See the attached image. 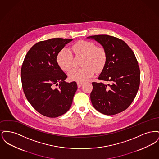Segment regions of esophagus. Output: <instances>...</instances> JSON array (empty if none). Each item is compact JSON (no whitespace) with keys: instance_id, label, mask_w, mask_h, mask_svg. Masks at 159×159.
<instances>
[{"instance_id":"34e87169","label":"esophagus","mask_w":159,"mask_h":159,"mask_svg":"<svg viewBox=\"0 0 159 159\" xmlns=\"http://www.w3.org/2000/svg\"><path fill=\"white\" fill-rule=\"evenodd\" d=\"M77 86H78V88H80L81 86H82V85L83 84V83L82 82H77Z\"/></svg>"}]
</instances>
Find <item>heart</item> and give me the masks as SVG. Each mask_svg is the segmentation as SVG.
I'll list each match as a JSON object with an SVG mask.
<instances>
[{
	"label": "heart",
	"instance_id": "1",
	"mask_svg": "<svg viewBox=\"0 0 159 159\" xmlns=\"http://www.w3.org/2000/svg\"><path fill=\"white\" fill-rule=\"evenodd\" d=\"M71 51L76 56L83 57L81 68H74L69 73L71 80L82 82L93 75L95 71L98 72L104 67L107 62V52L102 47H97L93 42L80 40L71 46ZM57 62L64 71H68L72 67L73 55L67 49L64 48L57 57Z\"/></svg>",
	"mask_w": 159,
	"mask_h": 159
}]
</instances>
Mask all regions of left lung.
Returning a JSON list of instances; mask_svg holds the SVG:
<instances>
[{
	"label": "left lung",
	"instance_id": "left-lung-1",
	"mask_svg": "<svg viewBox=\"0 0 159 159\" xmlns=\"http://www.w3.org/2000/svg\"><path fill=\"white\" fill-rule=\"evenodd\" d=\"M87 38L95 40L106 50L107 62L98 79L109 83H92L91 102L101 113H119L131 104L139 89L140 70L135 55L120 39L106 34Z\"/></svg>",
	"mask_w": 159,
	"mask_h": 159
}]
</instances>
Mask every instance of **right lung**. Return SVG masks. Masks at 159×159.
<instances>
[{
  "instance_id": "1",
  "label": "right lung",
  "mask_w": 159,
  "mask_h": 159,
  "mask_svg": "<svg viewBox=\"0 0 159 159\" xmlns=\"http://www.w3.org/2000/svg\"><path fill=\"white\" fill-rule=\"evenodd\" d=\"M73 39L53 38L39 42L31 48L21 67L24 94L33 107L48 117H57L70 108L77 85L67 83L57 57ZM55 85H58L57 88Z\"/></svg>"
}]
</instances>
